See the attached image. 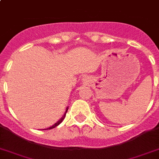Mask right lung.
Returning <instances> with one entry per match:
<instances>
[{
  "instance_id": "right-lung-1",
  "label": "right lung",
  "mask_w": 159,
  "mask_h": 159,
  "mask_svg": "<svg viewBox=\"0 0 159 159\" xmlns=\"http://www.w3.org/2000/svg\"><path fill=\"white\" fill-rule=\"evenodd\" d=\"M68 108H69V107H67V108H66V112H65L64 115H63L62 117H61V118L60 120H58V121H57V122H56V123L54 124V125H52V126H50V127L47 128V129H53V128L56 127V126H57V125H58L59 124H61V121H62L63 120H64L65 117H66V112H67V110H68Z\"/></svg>"
}]
</instances>
